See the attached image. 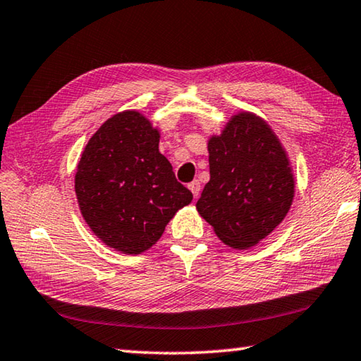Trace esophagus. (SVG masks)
Instances as JSON below:
<instances>
[{
    "label": "esophagus",
    "instance_id": "esophagus-1",
    "mask_svg": "<svg viewBox=\"0 0 361 361\" xmlns=\"http://www.w3.org/2000/svg\"><path fill=\"white\" fill-rule=\"evenodd\" d=\"M188 188H189V191L192 192L194 199H197V197H199V192H200V183H199L197 180H194V181L189 183Z\"/></svg>",
    "mask_w": 361,
    "mask_h": 361
}]
</instances>
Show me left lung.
<instances>
[{
	"instance_id": "8db88e82",
	"label": "left lung",
	"mask_w": 361,
	"mask_h": 361,
	"mask_svg": "<svg viewBox=\"0 0 361 361\" xmlns=\"http://www.w3.org/2000/svg\"><path fill=\"white\" fill-rule=\"evenodd\" d=\"M210 181L195 204L224 245L248 250L283 221L295 199V173L269 122L237 111L207 142Z\"/></svg>"
}]
</instances>
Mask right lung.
<instances>
[{
  "label": "right lung",
  "instance_id": "obj_1",
  "mask_svg": "<svg viewBox=\"0 0 361 361\" xmlns=\"http://www.w3.org/2000/svg\"><path fill=\"white\" fill-rule=\"evenodd\" d=\"M159 140L161 130L149 118L126 109L103 122L79 157V210L97 239L119 253L149 250L192 200L159 151Z\"/></svg>",
  "mask_w": 361,
  "mask_h": 361
}]
</instances>
